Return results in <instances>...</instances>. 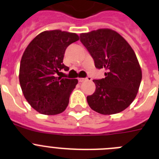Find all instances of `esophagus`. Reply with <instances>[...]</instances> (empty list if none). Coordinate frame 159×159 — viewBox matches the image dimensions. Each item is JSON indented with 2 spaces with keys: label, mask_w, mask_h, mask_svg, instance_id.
Masks as SVG:
<instances>
[{
  "label": "esophagus",
  "mask_w": 159,
  "mask_h": 159,
  "mask_svg": "<svg viewBox=\"0 0 159 159\" xmlns=\"http://www.w3.org/2000/svg\"><path fill=\"white\" fill-rule=\"evenodd\" d=\"M90 80V78H78V80H79V82H80V83H82V82H84V81H86V80Z\"/></svg>",
  "instance_id": "1"
}]
</instances>
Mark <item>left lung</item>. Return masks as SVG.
I'll return each instance as SVG.
<instances>
[{"label": "left lung", "instance_id": "1", "mask_svg": "<svg viewBox=\"0 0 159 159\" xmlns=\"http://www.w3.org/2000/svg\"><path fill=\"white\" fill-rule=\"evenodd\" d=\"M80 41L97 68H104L105 78L94 80L95 91L87 97L89 107L102 115L119 113L137 95L142 70L134 50L124 38L110 29L81 33Z\"/></svg>", "mask_w": 159, "mask_h": 159}]
</instances>
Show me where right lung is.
Wrapping results in <instances>:
<instances>
[{
    "label": "right lung",
    "mask_w": 159,
    "mask_h": 159,
    "mask_svg": "<svg viewBox=\"0 0 159 159\" xmlns=\"http://www.w3.org/2000/svg\"><path fill=\"white\" fill-rule=\"evenodd\" d=\"M79 39L73 32L44 31L24 52L20 64V84L26 100L39 113L54 116L67 108L78 80L57 77L56 74L62 69L69 70L63 64L64 52L67 46Z\"/></svg>",
    "instance_id": "obj_1"
}]
</instances>
